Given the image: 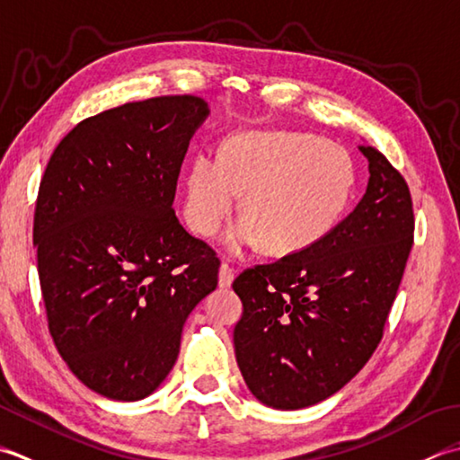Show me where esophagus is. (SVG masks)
<instances>
[{
	"label": "esophagus",
	"instance_id": "1",
	"mask_svg": "<svg viewBox=\"0 0 460 460\" xmlns=\"http://www.w3.org/2000/svg\"><path fill=\"white\" fill-rule=\"evenodd\" d=\"M234 274H236V270H234L230 264H222L220 271H218V286L230 288L234 282Z\"/></svg>",
	"mask_w": 460,
	"mask_h": 460
}]
</instances>
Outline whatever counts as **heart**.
<instances>
[{
  "label": "heart",
  "instance_id": "b5f03b06",
  "mask_svg": "<svg viewBox=\"0 0 460 460\" xmlns=\"http://www.w3.org/2000/svg\"><path fill=\"white\" fill-rule=\"evenodd\" d=\"M353 189L355 164L341 145L296 130H248L232 137L220 158L194 156L184 217L199 236H214L243 194L246 220L230 232L228 246L261 242L270 254L289 256L330 236Z\"/></svg>",
  "mask_w": 460,
  "mask_h": 460
}]
</instances>
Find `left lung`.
I'll return each instance as SVG.
<instances>
[{"mask_svg":"<svg viewBox=\"0 0 460 460\" xmlns=\"http://www.w3.org/2000/svg\"><path fill=\"white\" fill-rule=\"evenodd\" d=\"M361 202L315 246L234 279L242 320L236 361L268 407L315 405L349 383L385 330L413 246L415 217L405 178L377 148Z\"/></svg>","mask_w":460,"mask_h":460,"instance_id":"1","label":"left lung"}]
</instances>
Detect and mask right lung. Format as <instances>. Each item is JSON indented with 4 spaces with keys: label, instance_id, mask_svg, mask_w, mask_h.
Wrapping results in <instances>:
<instances>
[{
    "label": "right lung",
    "instance_id": "add662e5",
    "mask_svg": "<svg viewBox=\"0 0 460 460\" xmlns=\"http://www.w3.org/2000/svg\"><path fill=\"white\" fill-rule=\"evenodd\" d=\"M206 117L194 95L127 102L81 120L47 163L33 217L47 325L75 377L102 397L151 395L186 317L218 286L217 252L172 208Z\"/></svg>",
    "mask_w": 460,
    "mask_h": 460
}]
</instances>
